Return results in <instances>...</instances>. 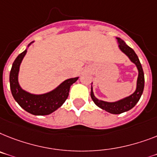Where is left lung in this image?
Instances as JSON below:
<instances>
[{
    "mask_svg": "<svg viewBox=\"0 0 157 157\" xmlns=\"http://www.w3.org/2000/svg\"><path fill=\"white\" fill-rule=\"evenodd\" d=\"M118 44H119V48L124 54H125L128 58L130 59L132 63H134L137 67L138 70V78H137L136 82V89L134 91L133 94H132L129 96L124 98L120 100L116 101V102H106V101L99 100L94 96V92H93V87L91 85V90H90V97L94 103L100 107L101 109L105 110L107 112L111 114H121L125 111H128L131 110L132 107L136 106L138 101L140 99L142 93L144 91V71L142 68V66L140 64L138 56L135 53L134 50L125 43V41H123L120 37H116ZM92 84V83H91Z\"/></svg>",
    "mask_w": 157,
    "mask_h": 157,
    "instance_id": "8db88e82",
    "label": "left lung"
}]
</instances>
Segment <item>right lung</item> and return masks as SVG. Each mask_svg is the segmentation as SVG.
Returning a JSON list of instances; mask_svg holds the SVG:
<instances>
[{
  "label": "right lung",
  "instance_id": "right-lung-1",
  "mask_svg": "<svg viewBox=\"0 0 157 157\" xmlns=\"http://www.w3.org/2000/svg\"><path fill=\"white\" fill-rule=\"evenodd\" d=\"M32 41L31 43H33ZM29 44V47L31 45ZM27 49L17 57L13 63L10 74V89L14 99L17 103L27 112L34 116H46L50 115L64 103L69 95L71 86L78 80V77L71 78L65 80L55 89L41 94H34L25 91L21 87L18 82V73L20 65Z\"/></svg>",
  "mask_w": 157,
  "mask_h": 157
}]
</instances>
